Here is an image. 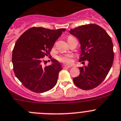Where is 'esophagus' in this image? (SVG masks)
<instances>
[{"instance_id":"1","label":"esophagus","mask_w":121,"mask_h":121,"mask_svg":"<svg viewBox=\"0 0 121 121\" xmlns=\"http://www.w3.org/2000/svg\"><path fill=\"white\" fill-rule=\"evenodd\" d=\"M63 67L64 69H68V68H70V67H72V66H68V65H66V64H64V65H63Z\"/></svg>"}]
</instances>
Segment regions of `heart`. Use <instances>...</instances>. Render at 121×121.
Listing matches in <instances>:
<instances>
[{"label":"heart","instance_id":"1","mask_svg":"<svg viewBox=\"0 0 121 121\" xmlns=\"http://www.w3.org/2000/svg\"><path fill=\"white\" fill-rule=\"evenodd\" d=\"M57 60H58V61H60V62L66 63V64H70V63H72V57H71L70 55H61V56H58V57H57Z\"/></svg>","mask_w":121,"mask_h":121}]
</instances>
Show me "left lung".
Wrapping results in <instances>:
<instances>
[{
    "label": "left lung",
    "instance_id": "1",
    "mask_svg": "<svg viewBox=\"0 0 121 121\" xmlns=\"http://www.w3.org/2000/svg\"><path fill=\"white\" fill-rule=\"evenodd\" d=\"M69 32L81 44L79 61H88V66L79 67V75L73 78V82L82 90L95 88L104 80L113 64L111 38L102 27L94 24L81 26L70 29Z\"/></svg>",
    "mask_w": 121,
    "mask_h": 121
}]
</instances>
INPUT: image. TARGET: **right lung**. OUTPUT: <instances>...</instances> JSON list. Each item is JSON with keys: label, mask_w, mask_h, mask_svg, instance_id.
I'll return each instance as SVG.
<instances>
[{"label": "right lung", "mask_w": 121, "mask_h": 121, "mask_svg": "<svg viewBox=\"0 0 121 121\" xmlns=\"http://www.w3.org/2000/svg\"><path fill=\"white\" fill-rule=\"evenodd\" d=\"M65 30L34 27L18 38L12 51V62L15 76L26 88L42 93L56 85L62 70L60 63L51 59V65L43 67L42 61L45 56H50L55 42Z\"/></svg>", "instance_id": "1"}]
</instances>
